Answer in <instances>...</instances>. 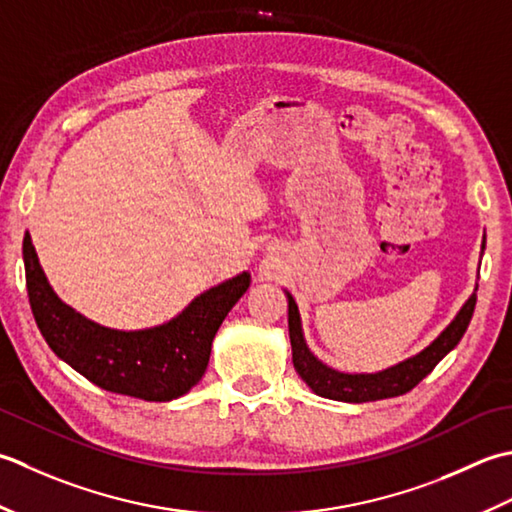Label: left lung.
Masks as SVG:
<instances>
[{
    "label": "left lung",
    "instance_id": "left-lung-1",
    "mask_svg": "<svg viewBox=\"0 0 512 512\" xmlns=\"http://www.w3.org/2000/svg\"><path fill=\"white\" fill-rule=\"evenodd\" d=\"M289 300V338H291V356H294V367L302 380L309 384V389L329 400L340 402H373L384 398H395V395H404L415 389L426 375H429L437 362H440L448 351L457 347L462 340L464 331L468 329V322L473 318L477 294L466 300V305L460 309V314L448 325L437 340H433L429 347L417 353V356L404 360L395 367L380 371V373H340L336 369L322 364L314 353L307 349L305 338H302L300 327V314L296 307V300Z\"/></svg>",
    "mask_w": 512,
    "mask_h": 512
}]
</instances>
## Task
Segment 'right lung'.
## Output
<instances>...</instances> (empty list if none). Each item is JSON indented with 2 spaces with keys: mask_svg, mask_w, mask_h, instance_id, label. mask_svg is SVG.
I'll return each instance as SVG.
<instances>
[{
  "mask_svg": "<svg viewBox=\"0 0 512 512\" xmlns=\"http://www.w3.org/2000/svg\"><path fill=\"white\" fill-rule=\"evenodd\" d=\"M24 267L30 309L48 347L97 387L145 402L181 398L203 378L216 331L252 280L247 271L225 280L161 327L117 331L83 318L57 298L28 232Z\"/></svg>",
  "mask_w": 512,
  "mask_h": 512,
  "instance_id": "right-lung-1",
  "label": "right lung"
}]
</instances>
